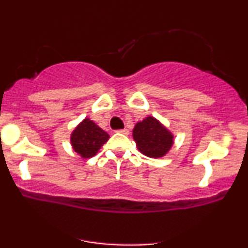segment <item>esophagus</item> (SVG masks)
Returning <instances> with one entry per match:
<instances>
[{"instance_id": "esophagus-1", "label": "esophagus", "mask_w": 248, "mask_h": 248, "mask_svg": "<svg viewBox=\"0 0 248 248\" xmlns=\"http://www.w3.org/2000/svg\"><path fill=\"white\" fill-rule=\"evenodd\" d=\"M118 133L124 134V135H128V134H129V130H128V129H126V128H124V129H119V130H118Z\"/></svg>"}]
</instances>
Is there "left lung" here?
Instances as JSON below:
<instances>
[{
    "label": "left lung",
    "instance_id": "left-lung-1",
    "mask_svg": "<svg viewBox=\"0 0 248 248\" xmlns=\"http://www.w3.org/2000/svg\"><path fill=\"white\" fill-rule=\"evenodd\" d=\"M133 139L139 152L152 158L166 156L175 142L172 132L152 115L136 122L133 129Z\"/></svg>",
    "mask_w": 248,
    "mask_h": 248
}]
</instances>
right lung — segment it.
Wrapping results in <instances>:
<instances>
[{"instance_id":"obj_1","label":"right lung","mask_w":248,"mask_h":248,"mask_svg":"<svg viewBox=\"0 0 248 248\" xmlns=\"http://www.w3.org/2000/svg\"><path fill=\"white\" fill-rule=\"evenodd\" d=\"M108 139L109 135L88 118H85L70 136L72 149L82 158H90L96 155Z\"/></svg>"}]
</instances>
